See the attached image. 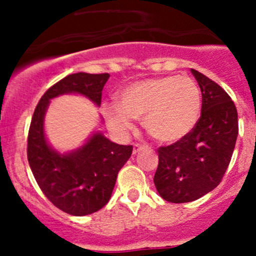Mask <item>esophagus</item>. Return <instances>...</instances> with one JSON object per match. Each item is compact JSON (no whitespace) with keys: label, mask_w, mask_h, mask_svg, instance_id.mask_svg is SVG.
Returning a JSON list of instances; mask_svg holds the SVG:
<instances>
[{"label":"esophagus","mask_w":256,"mask_h":256,"mask_svg":"<svg viewBox=\"0 0 256 256\" xmlns=\"http://www.w3.org/2000/svg\"><path fill=\"white\" fill-rule=\"evenodd\" d=\"M146 148V146L144 144H134V150H132V154H138L140 151H142V150Z\"/></svg>","instance_id":"obj_1"}]
</instances>
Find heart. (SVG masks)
<instances>
[{
  "mask_svg": "<svg viewBox=\"0 0 256 256\" xmlns=\"http://www.w3.org/2000/svg\"><path fill=\"white\" fill-rule=\"evenodd\" d=\"M105 116L116 132L132 128V118L162 144L184 138L197 124L200 92L188 76H162L135 82L125 88L120 104L105 105Z\"/></svg>",
  "mask_w": 256,
  "mask_h": 256,
  "instance_id": "heart-1",
  "label": "heart"
}]
</instances>
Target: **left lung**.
Here are the masks:
<instances>
[{
  "label": "left lung",
  "mask_w": 256,
  "mask_h": 256,
  "mask_svg": "<svg viewBox=\"0 0 256 256\" xmlns=\"http://www.w3.org/2000/svg\"><path fill=\"white\" fill-rule=\"evenodd\" d=\"M202 92V112L193 130L176 144L158 148L154 182L171 203L198 200L220 183L238 138V112L216 82L190 69Z\"/></svg>",
  "instance_id": "obj_1"
}]
</instances>
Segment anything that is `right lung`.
Returning a JSON list of instances; mask_svg holds the SVG:
<instances>
[{
	"label": "right lung",
	"mask_w": 256,
	"mask_h": 256,
	"mask_svg": "<svg viewBox=\"0 0 256 256\" xmlns=\"http://www.w3.org/2000/svg\"><path fill=\"white\" fill-rule=\"evenodd\" d=\"M110 76L76 73L49 88L36 108L28 132L27 157L38 186L46 197L66 213L82 216L109 202L121 167L132 154V146L118 144L95 131L84 144L60 154L49 144L44 118L50 100L66 94H79L96 106Z\"/></svg>",
	"instance_id": "add662e5"
}]
</instances>
